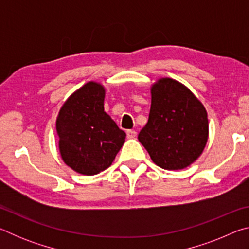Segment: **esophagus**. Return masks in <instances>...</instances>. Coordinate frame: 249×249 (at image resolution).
<instances>
[{"label": "esophagus", "instance_id": "obj_1", "mask_svg": "<svg viewBox=\"0 0 249 249\" xmlns=\"http://www.w3.org/2000/svg\"><path fill=\"white\" fill-rule=\"evenodd\" d=\"M126 135H127L128 138H135V137H136L137 133L135 132V130H133V129H128L127 132H126Z\"/></svg>", "mask_w": 249, "mask_h": 249}]
</instances>
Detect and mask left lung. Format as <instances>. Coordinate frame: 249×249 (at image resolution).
<instances>
[{
  "label": "left lung",
  "instance_id": "8db88e82",
  "mask_svg": "<svg viewBox=\"0 0 249 249\" xmlns=\"http://www.w3.org/2000/svg\"><path fill=\"white\" fill-rule=\"evenodd\" d=\"M203 105L183 84L163 78L151 87L148 122L138 140L156 165L179 170L199 158L208 142Z\"/></svg>",
  "mask_w": 249,
  "mask_h": 249
}]
</instances>
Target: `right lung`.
Masks as SVG:
<instances>
[{
  "mask_svg": "<svg viewBox=\"0 0 249 249\" xmlns=\"http://www.w3.org/2000/svg\"><path fill=\"white\" fill-rule=\"evenodd\" d=\"M105 90L88 82L70 95L59 112V149L67 166L92 176L112 165L125 142L124 130L104 112Z\"/></svg>",
  "mask_w": 249,
  "mask_h": 249,
  "instance_id": "add662e5",
  "label": "right lung"
}]
</instances>
